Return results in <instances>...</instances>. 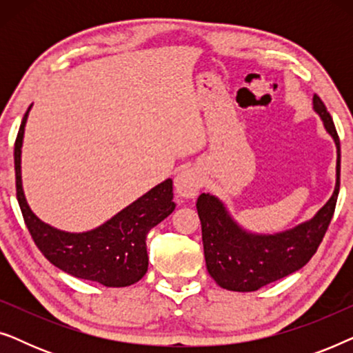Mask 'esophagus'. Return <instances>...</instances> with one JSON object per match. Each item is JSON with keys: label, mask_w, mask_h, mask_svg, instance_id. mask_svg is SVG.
<instances>
[{"label": "esophagus", "mask_w": 353, "mask_h": 353, "mask_svg": "<svg viewBox=\"0 0 353 353\" xmlns=\"http://www.w3.org/2000/svg\"><path fill=\"white\" fill-rule=\"evenodd\" d=\"M202 188V176L197 168H186L175 178V191L183 199H194Z\"/></svg>", "instance_id": "obj_1"}]
</instances>
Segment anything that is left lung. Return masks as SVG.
Instances as JSON below:
<instances>
[{"label": "left lung", "mask_w": 353, "mask_h": 353, "mask_svg": "<svg viewBox=\"0 0 353 353\" xmlns=\"http://www.w3.org/2000/svg\"><path fill=\"white\" fill-rule=\"evenodd\" d=\"M313 110L336 144L337 161L334 191L310 220L278 233H255L244 228L216 196L202 192L197 197L207 272L220 288L236 292L257 291L301 270L323 241L339 194L341 143L334 122L316 94Z\"/></svg>", "instance_id": "1"}]
</instances>
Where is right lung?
<instances>
[{"mask_svg":"<svg viewBox=\"0 0 353 353\" xmlns=\"http://www.w3.org/2000/svg\"><path fill=\"white\" fill-rule=\"evenodd\" d=\"M32 105L19 128L14 167L17 201L37 248L54 267L75 278L108 288H125L138 283L148 272V233L175 210L172 178L159 183L93 230L74 233L45 223L33 214L22 186V144Z\"/></svg>","mask_w":353,"mask_h":353,"instance_id":"add662e5","label":"right lung"}]
</instances>
